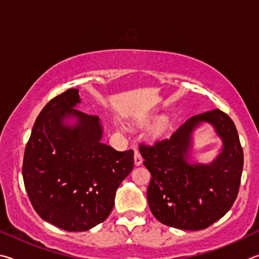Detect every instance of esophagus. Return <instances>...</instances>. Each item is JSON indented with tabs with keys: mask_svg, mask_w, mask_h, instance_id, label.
Listing matches in <instances>:
<instances>
[{
	"mask_svg": "<svg viewBox=\"0 0 259 259\" xmlns=\"http://www.w3.org/2000/svg\"><path fill=\"white\" fill-rule=\"evenodd\" d=\"M142 161H143V159H142L141 153H140L138 150H135L134 151V164H135V166H140L142 164Z\"/></svg>",
	"mask_w": 259,
	"mask_h": 259,
	"instance_id": "34e87169",
	"label": "esophagus"
}]
</instances>
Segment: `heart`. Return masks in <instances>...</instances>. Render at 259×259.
Segmentation results:
<instances>
[{
    "label": "heart",
    "instance_id": "1",
    "mask_svg": "<svg viewBox=\"0 0 259 259\" xmlns=\"http://www.w3.org/2000/svg\"><path fill=\"white\" fill-rule=\"evenodd\" d=\"M165 127H166V120L165 119H160L159 121L157 122L156 124V126H155V128H153V134L155 135H159L162 131L165 130ZM118 128L120 130V127H118Z\"/></svg>",
    "mask_w": 259,
    "mask_h": 259
}]
</instances>
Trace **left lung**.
Masks as SVG:
<instances>
[{"label":"left lung","mask_w":259,"mask_h":259,"mask_svg":"<svg viewBox=\"0 0 259 259\" xmlns=\"http://www.w3.org/2000/svg\"><path fill=\"white\" fill-rule=\"evenodd\" d=\"M201 122L214 127L224 148L210 164H191L192 133ZM140 152L151 173L149 207L162 224L188 231L207 229L230 210L238 197L243 150L233 120L220 109L189 118L153 146L140 144Z\"/></svg>","instance_id":"obj_1"}]
</instances>
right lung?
Wrapping results in <instances>:
<instances>
[{"label":"right lung","mask_w":259,"mask_h":259,"mask_svg":"<svg viewBox=\"0 0 259 259\" xmlns=\"http://www.w3.org/2000/svg\"><path fill=\"white\" fill-rule=\"evenodd\" d=\"M78 90L53 98L36 119L27 142L22 178L39 217L68 232L94 228L115 205L118 187L133 169V150L101 142L98 116L75 108ZM75 118V124L67 119Z\"/></svg>","instance_id":"1"}]
</instances>
